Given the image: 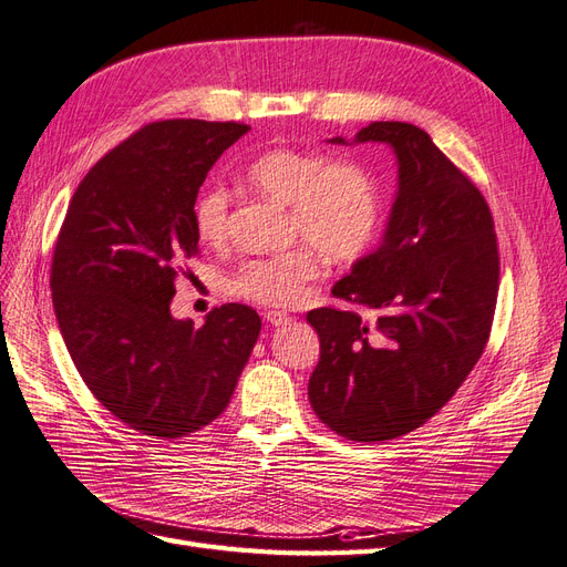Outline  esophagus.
I'll list each match as a JSON object with an SVG mask.
<instances>
[{
	"instance_id": "34e87169",
	"label": "esophagus",
	"mask_w": 567,
	"mask_h": 567,
	"mask_svg": "<svg viewBox=\"0 0 567 567\" xmlns=\"http://www.w3.org/2000/svg\"><path fill=\"white\" fill-rule=\"evenodd\" d=\"M265 319H267V323H271V326H286V323L292 321L290 315H286V311H279V309H269L267 315H265Z\"/></svg>"
}]
</instances>
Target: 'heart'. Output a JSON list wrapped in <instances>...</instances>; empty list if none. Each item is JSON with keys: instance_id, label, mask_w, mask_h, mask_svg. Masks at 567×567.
I'll use <instances>...</instances> for the list:
<instances>
[{"instance_id": "obj_1", "label": "heart", "mask_w": 567, "mask_h": 567, "mask_svg": "<svg viewBox=\"0 0 567 567\" xmlns=\"http://www.w3.org/2000/svg\"><path fill=\"white\" fill-rule=\"evenodd\" d=\"M246 183L265 199L288 206L290 231L319 248L330 260H351L373 241L380 199L370 175L349 162L328 164L321 154L271 150L252 162ZM202 241L218 244L227 234V194L206 189L194 206ZM319 277V258L309 246H296L239 265L227 281L237 298L260 305H296Z\"/></svg>"}]
</instances>
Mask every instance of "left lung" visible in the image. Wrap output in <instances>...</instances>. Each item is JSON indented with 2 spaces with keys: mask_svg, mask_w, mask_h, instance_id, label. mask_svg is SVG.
I'll list each match as a JSON object with an SVG mask.
<instances>
[{
  "mask_svg": "<svg viewBox=\"0 0 567 567\" xmlns=\"http://www.w3.org/2000/svg\"><path fill=\"white\" fill-rule=\"evenodd\" d=\"M328 143L386 145L396 192L378 246L333 286L370 319L307 315L321 340L309 403L349 441L399 439L434 417L483 354L499 281L495 225L483 194L413 124L373 122Z\"/></svg>",
  "mask_w": 567,
  "mask_h": 567,
  "instance_id": "left-lung-1",
  "label": "left lung"
}]
</instances>
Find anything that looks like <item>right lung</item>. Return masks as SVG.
I'll use <instances>...</instances> for the list:
<instances>
[{
	"mask_svg": "<svg viewBox=\"0 0 567 567\" xmlns=\"http://www.w3.org/2000/svg\"><path fill=\"white\" fill-rule=\"evenodd\" d=\"M248 126L171 120L141 128L76 187L58 234V328L91 394L135 432L181 439L216 420L260 336L246 305L204 326L175 319L178 265L199 252L194 204Z\"/></svg>",
	"mask_w": 567,
	"mask_h": 567,
	"instance_id": "right-lung-1",
	"label": "right lung"
}]
</instances>
